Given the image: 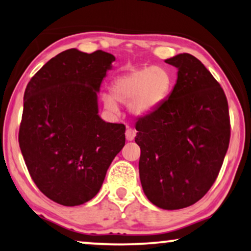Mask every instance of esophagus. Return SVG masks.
Returning a JSON list of instances; mask_svg holds the SVG:
<instances>
[{
	"mask_svg": "<svg viewBox=\"0 0 251 251\" xmlns=\"http://www.w3.org/2000/svg\"><path fill=\"white\" fill-rule=\"evenodd\" d=\"M134 137H136V131H134L133 129L128 128V129L126 130V140L132 141L134 139Z\"/></svg>",
	"mask_w": 251,
	"mask_h": 251,
	"instance_id": "esophagus-1",
	"label": "esophagus"
}]
</instances>
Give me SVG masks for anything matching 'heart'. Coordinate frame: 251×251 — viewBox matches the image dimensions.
<instances>
[{"label":"heart","instance_id":"obj_1","mask_svg":"<svg viewBox=\"0 0 251 251\" xmlns=\"http://www.w3.org/2000/svg\"><path fill=\"white\" fill-rule=\"evenodd\" d=\"M173 87V77L169 69L159 65L145 67L119 75L112 81L111 95L103 94L104 106L117 113L118 103H128L129 113L144 118L164 104Z\"/></svg>","mask_w":251,"mask_h":251}]
</instances>
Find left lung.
Segmentation results:
<instances>
[{
  "instance_id": "obj_1",
  "label": "left lung",
  "mask_w": 251,
  "mask_h": 251,
  "mask_svg": "<svg viewBox=\"0 0 251 251\" xmlns=\"http://www.w3.org/2000/svg\"><path fill=\"white\" fill-rule=\"evenodd\" d=\"M177 69L173 90L158 110L136 123L139 176L151 204L181 209L204 197L215 182L230 143L222 87L197 57L165 60Z\"/></svg>"
}]
</instances>
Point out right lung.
Segmentation results:
<instances>
[{
    "label": "right lung",
    "mask_w": 251,
    "mask_h": 251,
    "mask_svg": "<svg viewBox=\"0 0 251 251\" xmlns=\"http://www.w3.org/2000/svg\"><path fill=\"white\" fill-rule=\"evenodd\" d=\"M114 55L70 49L28 82L19 145L31 179L46 197L78 206L95 197L125 146L126 126L99 114L100 83Z\"/></svg>",
    "instance_id": "right-lung-1"
}]
</instances>
